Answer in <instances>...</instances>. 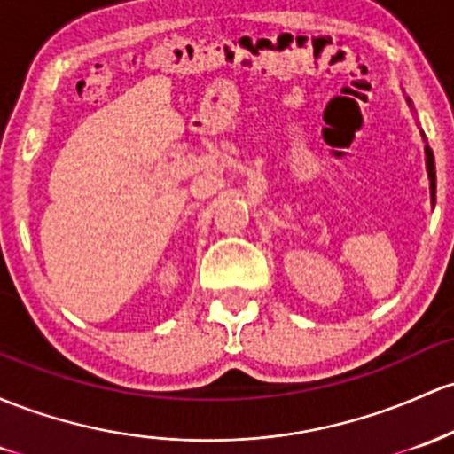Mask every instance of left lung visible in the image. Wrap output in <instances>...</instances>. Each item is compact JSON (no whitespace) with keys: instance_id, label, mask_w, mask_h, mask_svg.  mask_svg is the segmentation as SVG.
<instances>
[{"instance_id":"8db88e82","label":"left lung","mask_w":454,"mask_h":454,"mask_svg":"<svg viewBox=\"0 0 454 454\" xmlns=\"http://www.w3.org/2000/svg\"><path fill=\"white\" fill-rule=\"evenodd\" d=\"M407 103L411 106L410 98H407ZM425 153H427V172H429V181H431V196L435 198V161H433V153L429 146H425Z\"/></svg>"}]
</instances>
